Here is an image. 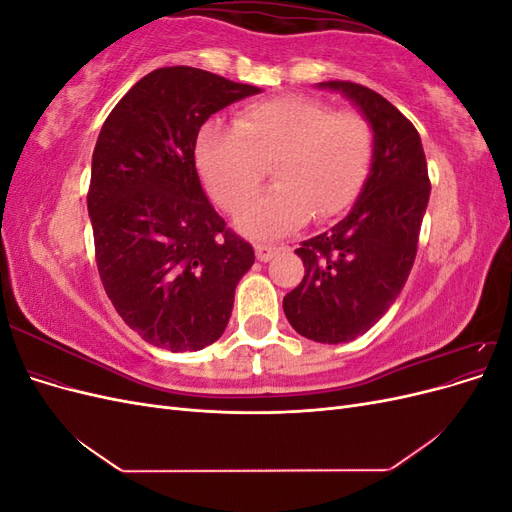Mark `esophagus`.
I'll list each match as a JSON object with an SVG mask.
<instances>
[{"label":"esophagus","mask_w":512,"mask_h":512,"mask_svg":"<svg viewBox=\"0 0 512 512\" xmlns=\"http://www.w3.org/2000/svg\"><path fill=\"white\" fill-rule=\"evenodd\" d=\"M275 252H277V247H273V245H265V243L256 245V258L260 262H269L275 256Z\"/></svg>","instance_id":"obj_1"}]
</instances>
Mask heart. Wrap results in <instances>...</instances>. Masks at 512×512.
<instances>
[{
    "label": "heart",
    "mask_w": 512,
    "mask_h": 512,
    "mask_svg": "<svg viewBox=\"0 0 512 512\" xmlns=\"http://www.w3.org/2000/svg\"><path fill=\"white\" fill-rule=\"evenodd\" d=\"M374 156V132L352 111L331 113L312 98L284 96L241 108L232 126L207 121L194 145L205 188L228 211L254 196L273 164L277 185L237 215L256 237H280L342 213L359 194Z\"/></svg>",
    "instance_id": "obj_1"
}]
</instances>
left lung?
Returning <instances> with one entry per match:
<instances>
[{"label": "left lung", "mask_w": 512, "mask_h": 512, "mask_svg": "<svg viewBox=\"0 0 512 512\" xmlns=\"http://www.w3.org/2000/svg\"><path fill=\"white\" fill-rule=\"evenodd\" d=\"M316 87L359 108L374 132V156L346 218L294 250L305 275L284 297V314L312 342L346 344L374 327L404 288L431 185L421 136L389 100L350 81Z\"/></svg>", "instance_id": "left-lung-1"}]
</instances>
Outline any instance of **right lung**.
<instances>
[{
	"mask_svg": "<svg viewBox=\"0 0 512 512\" xmlns=\"http://www.w3.org/2000/svg\"><path fill=\"white\" fill-rule=\"evenodd\" d=\"M190 66L143 76L106 117L91 158L87 211L100 280L147 344L196 352L220 339L254 250L226 230L198 179L203 123L260 94Z\"/></svg>",
	"mask_w": 512,
	"mask_h": 512,
	"instance_id": "right-lung-1",
	"label": "right lung"
}]
</instances>
